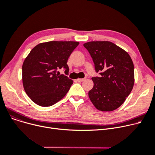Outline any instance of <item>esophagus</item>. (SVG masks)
Wrapping results in <instances>:
<instances>
[{
	"label": "esophagus",
	"instance_id": "obj_1",
	"mask_svg": "<svg viewBox=\"0 0 155 155\" xmlns=\"http://www.w3.org/2000/svg\"><path fill=\"white\" fill-rule=\"evenodd\" d=\"M85 80V78H78L77 79V81L78 82H82Z\"/></svg>",
	"mask_w": 155,
	"mask_h": 155
}]
</instances>
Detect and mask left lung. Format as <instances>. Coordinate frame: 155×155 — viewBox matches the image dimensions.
I'll return each instance as SVG.
<instances>
[{
	"label": "left lung",
	"mask_w": 155,
	"mask_h": 155,
	"mask_svg": "<svg viewBox=\"0 0 155 155\" xmlns=\"http://www.w3.org/2000/svg\"><path fill=\"white\" fill-rule=\"evenodd\" d=\"M92 58L96 72L94 87L88 97L96 109L114 110L131 93L134 83V64L129 54L110 41H91L84 44Z\"/></svg>",
	"instance_id": "8db88e82"
}]
</instances>
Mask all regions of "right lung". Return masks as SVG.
<instances>
[{"instance_id": "obj_1", "label": "right lung", "mask_w": 155, "mask_h": 155, "mask_svg": "<svg viewBox=\"0 0 155 155\" xmlns=\"http://www.w3.org/2000/svg\"><path fill=\"white\" fill-rule=\"evenodd\" d=\"M77 41H48L32 49L22 64V84L27 95L35 104L49 107L62 99L73 84L64 75L56 74L64 69L68 74V59Z\"/></svg>"}]
</instances>
